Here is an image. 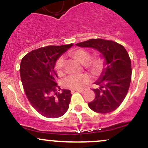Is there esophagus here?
<instances>
[{"instance_id":"esophagus-1","label":"esophagus","mask_w":148,"mask_h":148,"mask_svg":"<svg viewBox=\"0 0 148 148\" xmlns=\"http://www.w3.org/2000/svg\"><path fill=\"white\" fill-rule=\"evenodd\" d=\"M72 92H80V93H84L85 90L84 89H74V90H73Z\"/></svg>"}]
</instances>
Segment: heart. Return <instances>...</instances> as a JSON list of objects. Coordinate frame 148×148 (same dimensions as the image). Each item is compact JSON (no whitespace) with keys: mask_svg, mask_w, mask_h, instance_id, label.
I'll return each mask as SVG.
<instances>
[{"mask_svg":"<svg viewBox=\"0 0 148 148\" xmlns=\"http://www.w3.org/2000/svg\"><path fill=\"white\" fill-rule=\"evenodd\" d=\"M69 56L80 64L84 66L85 68L95 77H99L104 69L105 59L100 54L96 55L90 59L91 55L88 51L78 48L70 51L69 52ZM64 65L65 62L63 58L58 59L55 65V69L59 76H62L64 74ZM89 77L87 74L71 75L65 79L64 84L66 87L69 89H79L89 83Z\"/></svg>","mask_w":148,"mask_h":148,"instance_id":"b5f03b06","label":"heart"}]
</instances>
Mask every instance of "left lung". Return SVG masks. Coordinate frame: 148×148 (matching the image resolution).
Wrapping results in <instances>:
<instances>
[{"mask_svg": "<svg viewBox=\"0 0 148 148\" xmlns=\"http://www.w3.org/2000/svg\"><path fill=\"white\" fill-rule=\"evenodd\" d=\"M97 51L105 59V66L95 84V98L88 103L89 108L97 113H109L115 110L125 99L132 77L131 61L123 46L102 38L89 39L76 44Z\"/></svg>", "mask_w": 148, "mask_h": 148, "instance_id": "1", "label": "left lung"}]
</instances>
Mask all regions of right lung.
<instances>
[{
  "instance_id": "1",
  "label": "right lung",
  "mask_w": 148,
  "mask_h": 148,
  "mask_svg": "<svg viewBox=\"0 0 148 148\" xmlns=\"http://www.w3.org/2000/svg\"><path fill=\"white\" fill-rule=\"evenodd\" d=\"M73 44L48 46L33 50L22 59L20 75L28 101L39 114L48 118H57L66 112L71 100V91L57 85L54 70L56 61Z\"/></svg>"
}]
</instances>
